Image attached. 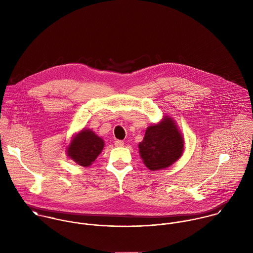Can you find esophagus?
Wrapping results in <instances>:
<instances>
[{"label": "esophagus", "instance_id": "obj_1", "mask_svg": "<svg viewBox=\"0 0 253 253\" xmlns=\"http://www.w3.org/2000/svg\"><path fill=\"white\" fill-rule=\"evenodd\" d=\"M124 141H122V140H116L115 141V146L116 147H123L124 146Z\"/></svg>", "mask_w": 253, "mask_h": 253}]
</instances>
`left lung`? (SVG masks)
Returning <instances> with one entry per match:
<instances>
[{"instance_id":"1","label":"left lung","mask_w":253,"mask_h":253,"mask_svg":"<svg viewBox=\"0 0 253 253\" xmlns=\"http://www.w3.org/2000/svg\"><path fill=\"white\" fill-rule=\"evenodd\" d=\"M138 148L145 166L152 171L161 170L179 160L184 151V138L175 121L165 116L158 124L147 127Z\"/></svg>"}]
</instances>
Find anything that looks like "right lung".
I'll use <instances>...</instances> for the list:
<instances>
[{
  "mask_svg": "<svg viewBox=\"0 0 253 253\" xmlns=\"http://www.w3.org/2000/svg\"><path fill=\"white\" fill-rule=\"evenodd\" d=\"M104 140L89 128L75 133L66 146L67 156L77 165L89 167L104 148Z\"/></svg>",
  "mask_w": 253,
  "mask_h": 253,
  "instance_id": "right-lung-1",
  "label": "right lung"
}]
</instances>
